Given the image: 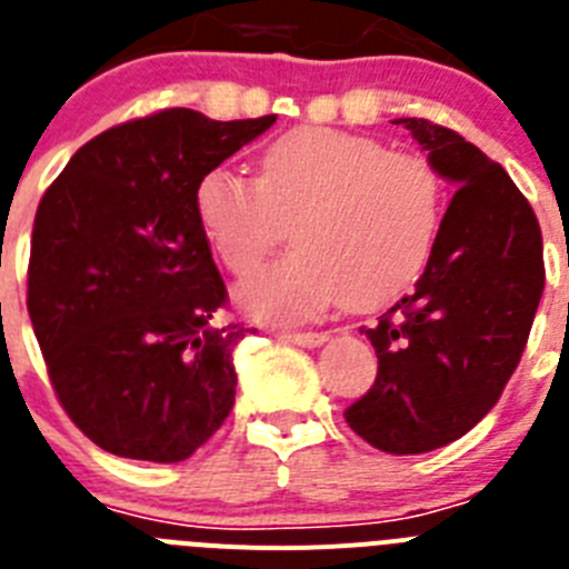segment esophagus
Wrapping results in <instances>:
<instances>
[{"label": "esophagus", "mask_w": 569, "mask_h": 569, "mask_svg": "<svg viewBox=\"0 0 569 569\" xmlns=\"http://www.w3.org/2000/svg\"><path fill=\"white\" fill-rule=\"evenodd\" d=\"M280 340H286V343H295V346H320L326 340L323 332H278Z\"/></svg>", "instance_id": "esophagus-1"}]
</instances>
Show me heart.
Wrapping results in <instances>:
<instances>
[{
    "label": "heart",
    "instance_id": "1",
    "mask_svg": "<svg viewBox=\"0 0 569 569\" xmlns=\"http://www.w3.org/2000/svg\"><path fill=\"white\" fill-rule=\"evenodd\" d=\"M194 217L237 278L263 263L291 220L298 249L237 298L254 318L298 323L343 300L369 309L407 289L441 229L443 180L418 151L303 126L263 148L257 177L209 168L194 186Z\"/></svg>",
    "mask_w": 569,
    "mask_h": 569
}]
</instances>
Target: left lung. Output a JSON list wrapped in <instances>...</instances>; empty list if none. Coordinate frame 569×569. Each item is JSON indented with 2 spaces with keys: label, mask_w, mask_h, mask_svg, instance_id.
Wrapping results in <instances>:
<instances>
[{
  "label": "left lung",
  "mask_w": 569,
  "mask_h": 569,
  "mask_svg": "<svg viewBox=\"0 0 569 569\" xmlns=\"http://www.w3.org/2000/svg\"><path fill=\"white\" fill-rule=\"evenodd\" d=\"M452 182L412 295L363 326L378 375L343 418L389 456L447 447L481 421L516 372L545 291L536 211L510 174L458 131L395 120Z\"/></svg>",
  "instance_id": "obj_1"
}]
</instances>
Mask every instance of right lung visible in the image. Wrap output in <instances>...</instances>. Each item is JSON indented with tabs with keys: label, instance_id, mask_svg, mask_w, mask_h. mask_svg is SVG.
<instances>
[{
	"label": "right lung",
	"instance_id": "obj_1",
	"mask_svg": "<svg viewBox=\"0 0 569 569\" xmlns=\"http://www.w3.org/2000/svg\"><path fill=\"white\" fill-rule=\"evenodd\" d=\"M274 113L217 122L166 108L93 137L39 200L28 315L73 423L111 456L174 463L234 407V346L211 318L229 300L194 217L209 168Z\"/></svg>",
	"mask_w": 569,
	"mask_h": 569
}]
</instances>
